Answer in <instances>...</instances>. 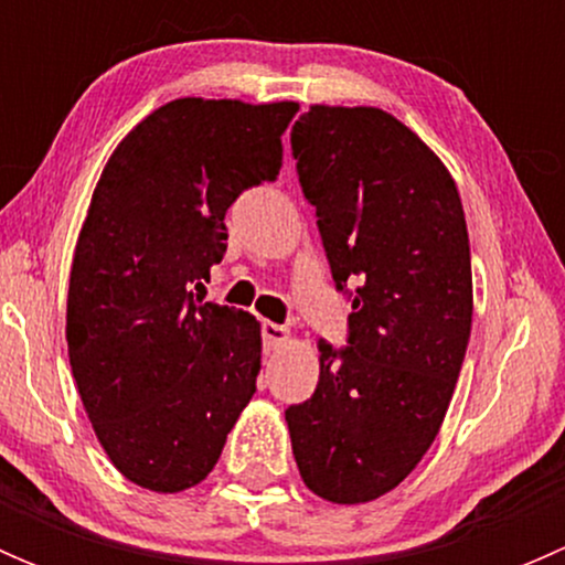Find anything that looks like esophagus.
<instances>
[{
    "label": "esophagus",
    "mask_w": 565,
    "mask_h": 565,
    "mask_svg": "<svg viewBox=\"0 0 565 565\" xmlns=\"http://www.w3.org/2000/svg\"><path fill=\"white\" fill-rule=\"evenodd\" d=\"M262 341H265V350H278V347H284L289 341V330L284 324L265 319L262 322Z\"/></svg>",
    "instance_id": "esophagus-1"
}]
</instances>
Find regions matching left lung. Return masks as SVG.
Segmentation results:
<instances>
[{
	"label": "left lung",
	"instance_id": "left-lung-1",
	"mask_svg": "<svg viewBox=\"0 0 565 565\" xmlns=\"http://www.w3.org/2000/svg\"><path fill=\"white\" fill-rule=\"evenodd\" d=\"M292 158L352 315L347 347L317 341V391L284 415L306 487L366 503L429 451L457 388L472 324L465 210L440 158L383 108L311 106Z\"/></svg>",
	"mask_w": 565,
	"mask_h": 565
}]
</instances>
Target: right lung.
Returning a JSON list of instances; mask_svg holds the SVG:
<instances>
[{"label": "right lung", "mask_w": 565, "mask_h": 565, "mask_svg": "<svg viewBox=\"0 0 565 565\" xmlns=\"http://www.w3.org/2000/svg\"><path fill=\"white\" fill-rule=\"evenodd\" d=\"M295 111L172 100L125 136L93 193L67 355L108 459L152 492L204 481L256 393L259 322L196 292L226 254V210L278 177Z\"/></svg>", "instance_id": "1"}]
</instances>
